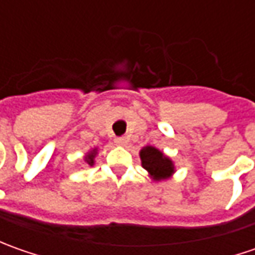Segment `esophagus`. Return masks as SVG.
Wrapping results in <instances>:
<instances>
[{
	"label": "esophagus",
	"mask_w": 255,
	"mask_h": 255,
	"mask_svg": "<svg viewBox=\"0 0 255 255\" xmlns=\"http://www.w3.org/2000/svg\"><path fill=\"white\" fill-rule=\"evenodd\" d=\"M115 143H116L118 146H125V144L128 143V139H126V137H116V139H115Z\"/></svg>",
	"instance_id": "34e87169"
}]
</instances>
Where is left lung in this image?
<instances>
[{
    "label": "left lung",
    "mask_w": 255,
    "mask_h": 255,
    "mask_svg": "<svg viewBox=\"0 0 255 255\" xmlns=\"http://www.w3.org/2000/svg\"><path fill=\"white\" fill-rule=\"evenodd\" d=\"M143 169H146L153 180H166L174 173V164L163 152L153 146H146L140 150Z\"/></svg>",
    "instance_id": "8db88e82"
}]
</instances>
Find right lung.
<instances>
[{"instance_id": "obj_1", "label": "right lung", "mask_w": 255, "mask_h": 255, "mask_svg": "<svg viewBox=\"0 0 255 255\" xmlns=\"http://www.w3.org/2000/svg\"><path fill=\"white\" fill-rule=\"evenodd\" d=\"M96 153H98V149H92L91 152L88 153L86 156H85V162L88 163L89 166H93V163H95V156H96Z\"/></svg>"}]
</instances>
